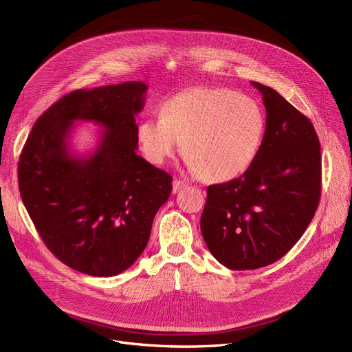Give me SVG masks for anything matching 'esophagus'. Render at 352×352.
<instances>
[{"mask_svg":"<svg viewBox=\"0 0 352 352\" xmlns=\"http://www.w3.org/2000/svg\"><path fill=\"white\" fill-rule=\"evenodd\" d=\"M187 187V184L184 182V181H179V179H174V182H173V194H177V192H179L181 190H184Z\"/></svg>","mask_w":352,"mask_h":352,"instance_id":"esophagus-1","label":"esophagus"}]
</instances>
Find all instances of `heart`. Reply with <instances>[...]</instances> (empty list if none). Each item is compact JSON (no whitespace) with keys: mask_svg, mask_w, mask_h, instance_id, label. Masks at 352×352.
Here are the masks:
<instances>
[{"mask_svg":"<svg viewBox=\"0 0 352 352\" xmlns=\"http://www.w3.org/2000/svg\"><path fill=\"white\" fill-rule=\"evenodd\" d=\"M267 118L254 98L230 88L195 87L164 101L160 121L138 126L146 160L161 165L178 150L206 182L245 174L261 153Z\"/></svg>","mask_w":352,"mask_h":352,"instance_id":"heart-1","label":"heart"}]
</instances>
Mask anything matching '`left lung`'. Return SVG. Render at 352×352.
I'll list each match as a JSON object with an SVG mask.
<instances>
[{
  "instance_id": "left-lung-1",
  "label": "left lung",
  "mask_w": 352,
  "mask_h": 352,
  "mask_svg": "<svg viewBox=\"0 0 352 352\" xmlns=\"http://www.w3.org/2000/svg\"><path fill=\"white\" fill-rule=\"evenodd\" d=\"M261 92L267 131L251 168L207 188L201 232L230 270H256L283 258L305 232L321 195V148L311 121L271 87Z\"/></svg>"
}]
</instances>
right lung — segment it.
Wrapping results in <instances>:
<instances>
[{"mask_svg": "<svg viewBox=\"0 0 352 352\" xmlns=\"http://www.w3.org/2000/svg\"><path fill=\"white\" fill-rule=\"evenodd\" d=\"M146 89L126 81L74 91L36 120L23 148L24 206L48 250L82 274L113 276L131 267L171 194L173 177L135 151ZM77 120L104 128L95 151L82 156L69 146Z\"/></svg>", "mask_w": 352, "mask_h": 352, "instance_id": "1", "label": "right lung"}]
</instances>
